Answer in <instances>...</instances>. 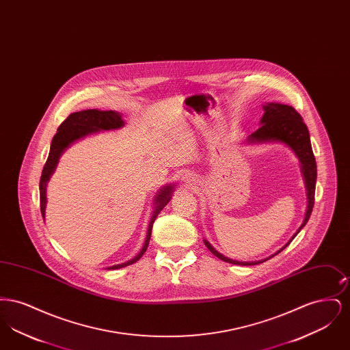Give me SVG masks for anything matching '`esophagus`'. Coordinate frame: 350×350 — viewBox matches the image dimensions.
<instances>
[{
	"mask_svg": "<svg viewBox=\"0 0 350 350\" xmlns=\"http://www.w3.org/2000/svg\"><path fill=\"white\" fill-rule=\"evenodd\" d=\"M186 180H187V178H186Z\"/></svg>",
	"mask_w": 350,
	"mask_h": 350,
	"instance_id": "esophagus-1",
	"label": "esophagus"
}]
</instances>
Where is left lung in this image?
Segmentation results:
<instances>
[{
  "instance_id": "obj_1",
  "label": "left lung",
  "mask_w": 350,
  "mask_h": 350,
  "mask_svg": "<svg viewBox=\"0 0 350 350\" xmlns=\"http://www.w3.org/2000/svg\"><path fill=\"white\" fill-rule=\"evenodd\" d=\"M264 116L261 118V126L258 127V130H256L254 133H250L248 136V143H270V142H281L284 143L287 147H290L291 150L295 152V154L299 159L300 167H301V173L304 177V183H306V189H307V211H306V217L299 227V230L295 232V234L291 237V240L278 250L277 253H274L273 256L264 258L261 261H254V262H243V261H234L226 256H223L221 253H219L207 240H204V245L208 248L211 253H214L217 258L230 262L233 265H257L261 262H265L269 258L274 257L275 254H278L280 252H282L291 241L300 232V230L306 226V223L308 221V219L311 217L312 208H314V203H315V186H317V161H315V156L312 152L311 147V140H310V133L308 129L303 122V118L300 117L299 113L288 106V105H282V103H267L264 105Z\"/></svg>"
}]
</instances>
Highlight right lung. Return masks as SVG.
I'll list each match as a JSON object with an SVG mask.
<instances>
[{"label": "right lung", "mask_w": 350, "mask_h": 350, "mask_svg": "<svg viewBox=\"0 0 350 350\" xmlns=\"http://www.w3.org/2000/svg\"><path fill=\"white\" fill-rule=\"evenodd\" d=\"M123 126H124V122H123V119L120 117V114L117 113V111H111V110L100 111V110H96V109L72 113L59 126L57 133L52 139L49 159H47L44 167L42 170V177H40V183H39L40 211H42L43 219H44V215H46V203H47L46 187H47V183L50 180L51 174L55 172V167L57 165L59 157L62 156V153L64 152V150L69 147L73 142L81 139V137L89 135V133H97V131H100V130L102 131H105V130H116V129H120ZM172 193H173V185L164 186L157 193V196L154 198V211H153L152 217H150L146 243H144L143 248L140 250V253L137 256H135L133 260L127 261V262L107 267V269H120V267H129V265H131L133 262H136L146 253V250L148 248V244H150L152 226L154 223V219L160 214V211L169 203L170 197H172Z\"/></svg>", "instance_id": "add662e5"}]
</instances>
